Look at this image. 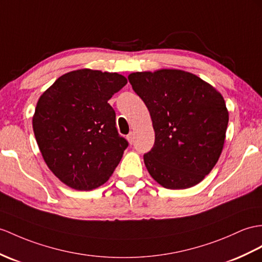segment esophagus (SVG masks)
Segmentation results:
<instances>
[{"label": "esophagus", "mask_w": 262, "mask_h": 262, "mask_svg": "<svg viewBox=\"0 0 262 262\" xmlns=\"http://www.w3.org/2000/svg\"><path fill=\"white\" fill-rule=\"evenodd\" d=\"M126 139H127V141H129V143L132 144V143H133V139H135V135H133L132 132H130L129 135L126 136Z\"/></svg>", "instance_id": "esophagus-1"}]
</instances>
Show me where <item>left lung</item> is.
Wrapping results in <instances>:
<instances>
[{"label": "left lung", "instance_id": "8db88e82", "mask_svg": "<svg viewBox=\"0 0 262 262\" xmlns=\"http://www.w3.org/2000/svg\"><path fill=\"white\" fill-rule=\"evenodd\" d=\"M150 112L155 145L145 153L150 176L167 189L201 182L218 162L229 112L225 99L199 76L177 69L127 76Z\"/></svg>", "mask_w": 262, "mask_h": 262}]
</instances>
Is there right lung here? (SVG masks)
<instances>
[{
	"mask_svg": "<svg viewBox=\"0 0 262 262\" xmlns=\"http://www.w3.org/2000/svg\"><path fill=\"white\" fill-rule=\"evenodd\" d=\"M127 80L116 72L81 69L61 75L36 103L32 119L49 169L68 187L89 191L104 184L126 149L107 103Z\"/></svg>",
	"mask_w": 262,
	"mask_h": 262,
	"instance_id": "obj_1",
	"label": "right lung"
}]
</instances>
